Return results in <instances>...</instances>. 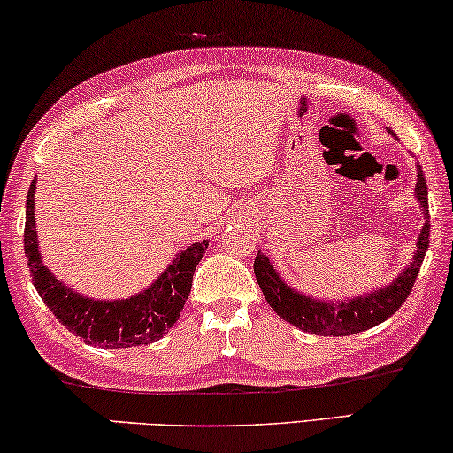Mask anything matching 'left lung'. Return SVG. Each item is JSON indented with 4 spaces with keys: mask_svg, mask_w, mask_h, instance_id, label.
<instances>
[{
    "mask_svg": "<svg viewBox=\"0 0 453 453\" xmlns=\"http://www.w3.org/2000/svg\"><path fill=\"white\" fill-rule=\"evenodd\" d=\"M414 196H417L418 206L425 214V226L418 234L417 250H414L412 262L394 278L386 288L367 293L363 296H352L344 301H321L313 299L290 288L287 282L278 276L274 265L262 251L256 256L253 272H256L257 284L268 301V305L280 315L284 321L299 327L303 332L318 334V336H350L369 330L381 321L398 311L402 303L408 299L411 290L417 280L420 264H423L426 247H429V191H426L425 175L420 165H417V185H414Z\"/></svg>",
    "mask_w": 453,
    "mask_h": 453,
    "instance_id": "1",
    "label": "left lung"
}]
</instances>
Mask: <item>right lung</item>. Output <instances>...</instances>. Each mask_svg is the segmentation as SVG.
I'll use <instances>...</instances> for the list:
<instances>
[{
	"label": "right lung",
	"instance_id": "obj_1",
	"mask_svg": "<svg viewBox=\"0 0 453 453\" xmlns=\"http://www.w3.org/2000/svg\"><path fill=\"white\" fill-rule=\"evenodd\" d=\"M35 183L27 196V225H24V253H27L33 284L51 313L67 330L84 342L103 349H129L150 344L175 326L188 301L196 265L206 253L208 241L179 251L173 264L142 293L121 301H95L76 293L58 280L41 259L35 226Z\"/></svg>",
	"mask_w": 453,
	"mask_h": 453
}]
</instances>
